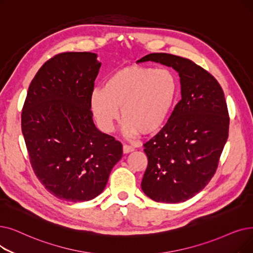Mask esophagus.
<instances>
[{"label": "esophagus", "instance_id": "1", "mask_svg": "<svg viewBox=\"0 0 253 253\" xmlns=\"http://www.w3.org/2000/svg\"><path fill=\"white\" fill-rule=\"evenodd\" d=\"M134 151V148L131 147V146H128V145H124L123 146V153L124 154H128L130 152H133Z\"/></svg>", "mask_w": 253, "mask_h": 253}]
</instances>
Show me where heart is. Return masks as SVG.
I'll list each match as a JSON object with an SVG mask.
<instances>
[{
	"label": "heart",
	"mask_w": 253,
	"mask_h": 253,
	"mask_svg": "<svg viewBox=\"0 0 253 253\" xmlns=\"http://www.w3.org/2000/svg\"><path fill=\"white\" fill-rule=\"evenodd\" d=\"M177 91V78L170 70L132 65L109 75L104 89H95L91 106L105 132L113 130L121 109L127 135H151L166 124Z\"/></svg>",
	"instance_id": "obj_1"
}]
</instances>
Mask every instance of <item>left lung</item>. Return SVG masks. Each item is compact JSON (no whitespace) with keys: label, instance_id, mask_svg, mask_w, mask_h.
<instances>
[{"label":"left lung","instance_id":"1","mask_svg":"<svg viewBox=\"0 0 253 253\" xmlns=\"http://www.w3.org/2000/svg\"><path fill=\"white\" fill-rule=\"evenodd\" d=\"M148 61L179 72L182 99L144 145L148 167L141 189L153 201L177 204L203 190L215 174L228 137L227 105L217 80L191 60L166 52L138 60Z\"/></svg>","mask_w":253,"mask_h":253}]
</instances>
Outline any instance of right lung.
Here are the masks:
<instances>
[{"instance_id": "right-lung-1", "label": "right lung", "mask_w": 253, "mask_h": 253, "mask_svg": "<svg viewBox=\"0 0 253 253\" xmlns=\"http://www.w3.org/2000/svg\"><path fill=\"white\" fill-rule=\"evenodd\" d=\"M92 52H61L33 79L21 112L30 163L46 190L60 200L99 195L122 144L93 122L91 95L101 63Z\"/></svg>"}]
</instances>
